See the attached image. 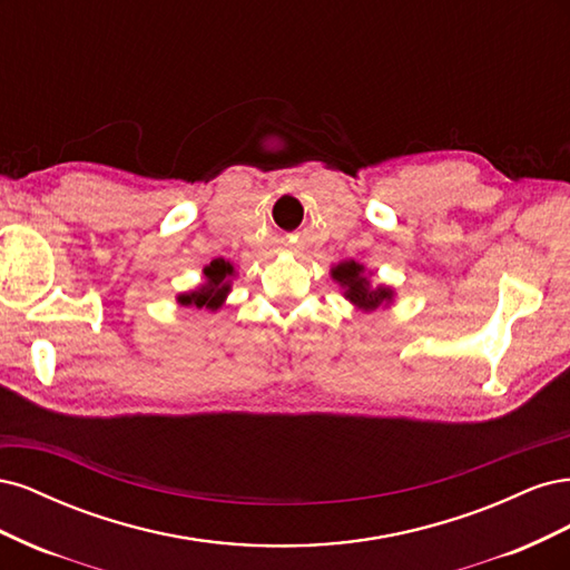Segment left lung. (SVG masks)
Instances as JSON below:
<instances>
[{
    "label": "left lung",
    "mask_w": 570,
    "mask_h": 570,
    "mask_svg": "<svg viewBox=\"0 0 570 570\" xmlns=\"http://www.w3.org/2000/svg\"><path fill=\"white\" fill-rule=\"evenodd\" d=\"M333 278L342 285L347 287V295L354 304H358L361 308H375L377 304H383L392 297V292L387 287H377V289H371L368 287V281L364 278V266H358L356 262H344L340 266L333 268Z\"/></svg>",
    "instance_id": "8db88e82"
}]
</instances>
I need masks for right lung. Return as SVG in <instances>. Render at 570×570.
<instances>
[{
    "mask_svg": "<svg viewBox=\"0 0 570 570\" xmlns=\"http://www.w3.org/2000/svg\"><path fill=\"white\" fill-rule=\"evenodd\" d=\"M206 275V285L197 292H189V295H180V304H195L197 308H218L220 302L226 299L228 289H230V275H233V266L228 262H223V258H216L212 262V266L204 268Z\"/></svg>",
    "mask_w": 570,
    "mask_h": 570,
    "instance_id": "add662e5",
    "label": "right lung"
}]
</instances>
